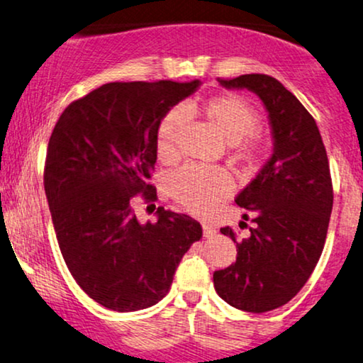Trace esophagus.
I'll return each instance as SVG.
<instances>
[{"instance_id": "1", "label": "esophagus", "mask_w": 363, "mask_h": 363, "mask_svg": "<svg viewBox=\"0 0 363 363\" xmlns=\"http://www.w3.org/2000/svg\"><path fill=\"white\" fill-rule=\"evenodd\" d=\"M216 228H213V226H209V224H203V235H204V238H213V236H216Z\"/></svg>"}]
</instances>
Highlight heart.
<instances>
[{
  "label": "heart",
  "instance_id": "obj_1",
  "mask_svg": "<svg viewBox=\"0 0 363 363\" xmlns=\"http://www.w3.org/2000/svg\"><path fill=\"white\" fill-rule=\"evenodd\" d=\"M187 112H199L211 128L231 145L233 160L245 171L253 169L263 155V145L253 130L258 125V112L240 95L224 94L204 100ZM184 122L181 110H171L160 121L155 132V152L162 162L177 157L179 128ZM229 177L219 169L186 166L169 179V194L182 209L194 216H208L229 192Z\"/></svg>",
  "mask_w": 363,
  "mask_h": 363
}]
</instances>
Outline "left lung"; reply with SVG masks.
<instances>
[{
	"mask_svg": "<svg viewBox=\"0 0 363 363\" xmlns=\"http://www.w3.org/2000/svg\"><path fill=\"white\" fill-rule=\"evenodd\" d=\"M218 82L258 95L273 152L235 199L255 216L250 236L236 241L231 228L221 229L236 242L238 256L214 272V288L235 308L264 313L303 288L323 251L333 206L327 150L315 118L281 82L263 73Z\"/></svg>",
	"mask_w": 363,
	"mask_h": 363,
	"instance_id": "obj_1",
	"label": "left lung"
}]
</instances>
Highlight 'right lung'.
Masks as SVG:
<instances>
[{
	"instance_id": "1",
	"label": "right lung",
	"mask_w": 363,
	"mask_h": 363,
	"mask_svg": "<svg viewBox=\"0 0 363 363\" xmlns=\"http://www.w3.org/2000/svg\"><path fill=\"white\" fill-rule=\"evenodd\" d=\"M201 86L113 82L63 110L48 142L45 194L63 259L80 288L105 308L137 311L169 293L182 256L203 229L187 214L157 208L139 221L132 199L149 184L155 132L181 100Z\"/></svg>"
}]
</instances>
